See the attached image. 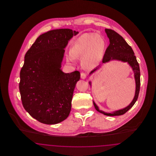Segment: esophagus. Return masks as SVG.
<instances>
[{
	"mask_svg": "<svg viewBox=\"0 0 156 156\" xmlns=\"http://www.w3.org/2000/svg\"><path fill=\"white\" fill-rule=\"evenodd\" d=\"M81 78L83 80H85L87 78V75L85 74V73H82L81 74Z\"/></svg>",
	"mask_w": 156,
	"mask_h": 156,
	"instance_id": "1",
	"label": "esophagus"
}]
</instances>
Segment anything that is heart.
Masks as SVG:
<instances>
[{"label":"heart","mask_w":156,"mask_h":156,"mask_svg":"<svg viewBox=\"0 0 156 156\" xmlns=\"http://www.w3.org/2000/svg\"><path fill=\"white\" fill-rule=\"evenodd\" d=\"M106 47V41L102 36L95 33H84L73 43L69 59L73 61L74 57H83L84 65L94 68L103 58Z\"/></svg>","instance_id":"b5f03b06"}]
</instances>
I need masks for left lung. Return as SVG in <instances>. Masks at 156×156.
<instances>
[{"label":"left lung","mask_w":156,"mask_h":156,"mask_svg":"<svg viewBox=\"0 0 156 156\" xmlns=\"http://www.w3.org/2000/svg\"><path fill=\"white\" fill-rule=\"evenodd\" d=\"M105 32L107 34V36L109 39L110 43L105 53L102 60V64H105L112 60H116L123 62H127L132 68L133 71L134 77L136 83L135 95L133 99L127 106L123 109L112 112H105L103 111H101L99 109V107L94 102V101H93V103L97 111L104 114L105 115L109 116H120L125 114L130 108H132V107L133 106L134 104H135L138 98L140 86V67L132 47L126 43L124 38L114 30L106 29ZM99 67H97L95 69L92 70L89 73V75L92 74L94 72H95ZM89 83L91 86V82L89 81Z\"/></svg>","instance_id":"obj_1"}]
</instances>
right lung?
I'll list each match as a JSON object with an SVG mask.
<instances>
[{
	"instance_id": "obj_1",
	"label": "right lung",
	"mask_w": 156,
	"mask_h": 156,
	"mask_svg": "<svg viewBox=\"0 0 156 156\" xmlns=\"http://www.w3.org/2000/svg\"><path fill=\"white\" fill-rule=\"evenodd\" d=\"M78 34L69 29L47 31L37 38L24 56L19 83L23 106L42 123H58L67 119L71 111L80 73H64L61 68L64 48Z\"/></svg>"
}]
</instances>
